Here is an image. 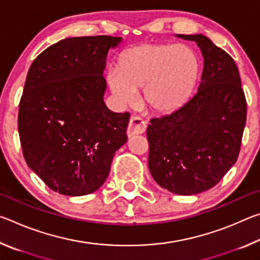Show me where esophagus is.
I'll list each match as a JSON object with an SVG mask.
<instances>
[{"mask_svg":"<svg viewBox=\"0 0 260 260\" xmlns=\"http://www.w3.org/2000/svg\"><path fill=\"white\" fill-rule=\"evenodd\" d=\"M147 125L143 119H141L139 117H133L131 118L128 128H127V136L131 138V136H134L136 134H143L146 132Z\"/></svg>","mask_w":260,"mask_h":260,"instance_id":"34e87169","label":"esophagus"}]
</instances>
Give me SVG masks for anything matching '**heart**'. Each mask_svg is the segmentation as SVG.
Listing matches in <instances>:
<instances>
[{
    "label": "heart",
    "mask_w": 260,
    "mask_h": 260,
    "mask_svg": "<svg viewBox=\"0 0 260 260\" xmlns=\"http://www.w3.org/2000/svg\"><path fill=\"white\" fill-rule=\"evenodd\" d=\"M200 60L190 47L143 43L127 49L119 68H110L107 82L120 107L133 105L142 88V103L156 114L173 112L186 102L196 85Z\"/></svg>",
    "instance_id": "heart-1"
}]
</instances>
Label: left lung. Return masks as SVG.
<instances>
[{
  "label": "left lung",
  "instance_id": "obj_1",
  "mask_svg": "<svg viewBox=\"0 0 260 260\" xmlns=\"http://www.w3.org/2000/svg\"><path fill=\"white\" fill-rule=\"evenodd\" d=\"M193 41L204 58L197 93L148 125L149 171L161 188L196 195L217 184L239 157L246 102L234 59L203 34Z\"/></svg>",
  "mask_w": 260,
  "mask_h": 260
}]
</instances>
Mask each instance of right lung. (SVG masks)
<instances>
[{
  "label": "right lung",
  "mask_w": 260,
  "mask_h": 260,
  "mask_svg": "<svg viewBox=\"0 0 260 260\" xmlns=\"http://www.w3.org/2000/svg\"><path fill=\"white\" fill-rule=\"evenodd\" d=\"M122 38H67L30 65L19 103L23 155L52 190L83 196L107 180L112 158L127 142L129 113L104 103L108 52Z\"/></svg>",
  "instance_id": "right-lung-1"
}]
</instances>
